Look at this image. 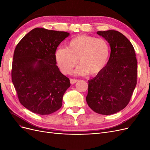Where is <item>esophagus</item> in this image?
<instances>
[{
  "label": "esophagus",
  "instance_id": "34e87169",
  "mask_svg": "<svg viewBox=\"0 0 150 150\" xmlns=\"http://www.w3.org/2000/svg\"><path fill=\"white\" fill-rule=\"evenodd\" d=\"M78 79H70V82L71 84H74L76 82H78Z\"/></svg>",
  "mask_w": 150,
  "mask_h": 150
}]
</instances>
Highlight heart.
Instances as JSON below:
<instances>
[{
	"mask_svg": "<svg viewBox=\"0 0 150 150\" xmlns=\"http://www.w3.org/2000/svg\"><path fill=\"white\" fill-rule=\"evenodd\" d=\"M111 48L104 39L80 35L71 39L67 47L58 48L55 53L57 64L63 74H67L78 64L75 74L83 76L98 74L110 60Z\"/></svg>",
	"mask_w": 150,
	"mask_h": 150,
	"instance_id": "heart-1",
	"label": "heart"
}]
</instances>
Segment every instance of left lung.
I'll list each match as a JSON object with an SVG mask.
<instances>
[{"label":"left lung","instance_id":"1","mask_svg":"<svg viewBox=\"0 0 150 150\" xmlns=\"http://www.w3.org/2000/svg\"><path fill=\"white\" fill-rule=\"evenodd\" d=\"M110 44L111 54L105 68L88 81L86 98L89 108L98 114L110 115L128 105L137 85V60L129 40L118 31H98Z\"/></svg>","mask_w":150,"mask_h":150}]
</instances>
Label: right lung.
I'll list each match as a JSON object with an SVG mask.
<instances>
[{"mask_svg":"<svg viewBox=\"0 0 150 150\" xmlns=\"http://www.w3.org/2000/svg\"><path fill=\"white\" fill-rule=\"evenodd\" d=\"M69 35L66 32L35 28L15 49L12 81L22 105L36 114L50 115L60 109L70 87L69 79L60 72L55 58L57 47Z\"/></svg>","mask_w":150,"mask_h":150,"instance_id":"right-lung-1","label":"right lung"}]
</instances>
